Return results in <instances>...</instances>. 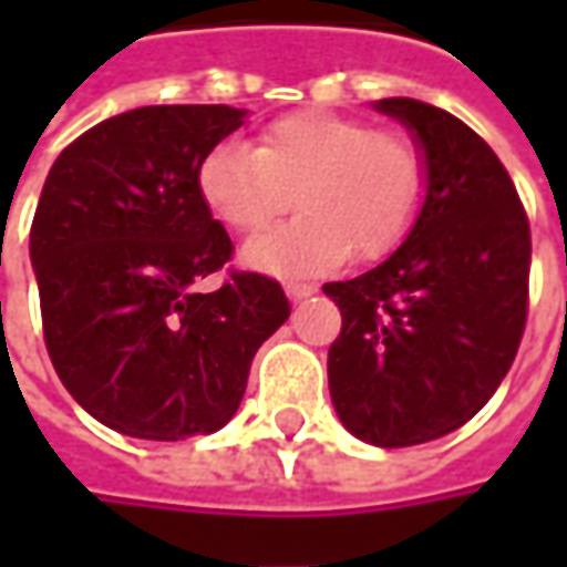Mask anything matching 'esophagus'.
I'll return each mask as SVG.
<instances>
[{
    "label": "esophagus",
    "mask_w": 567,
    "mask_h": 567,
    "mask_svg": "<svg viewBox=\"0 0 567 567\" xmlns=\"http://www.w3.org/2000/svg\"><path fill=\"white\" fill-rule=\"evenodd\" d=\"M284 290H287V299H290V302L309 299V296L316 293V287H312V284H293V280H290V284H284Z\"/></svg>",
    "instance_id": "34e87169"
}]
</instances>
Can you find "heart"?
I'll use <instances>...</instances> for the list:
<instances>
[{"instance_id":"heart-1","label":"heart","mask_w":567,"mask_h":567,"mask_svg":"<svg viewBox=\"0 0 567 567\" xmlns=\"http://www.w3.org/2000/svg\"><path fill=\"white\" fill-rule=\"evenodd\" d=\"M205 205L236 233L271 227L290 205V227L265 233L243 249L261 274L296 277L347 258L375 261L410 233L425 192L420 147L398 132L328 110L274 120L258 147L224 142L198 166Z\"/></svg>"}]
</instances>
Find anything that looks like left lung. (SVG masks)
Instances as JSON below:
<instances>
[{
    "instance_id": "obj_1",
    "label": "left lung",
    "mask_w": 567,
    "mask_h": 567,
    "mask_svg": "<svg viewBox=\"0 0 567 567\" xmlns=\"http://www.w3.org/2000/svg\"><path fill=\"white\" fill-rule=\"evenodd\" d=\"M375 110L413 135L425 195L401 249L324 284L343 318L328 388L347 432L406 447L461 429L508 375L527 324L530 224L508 169L470 125L413 97Z\"/></svg>"
}]
</instances>
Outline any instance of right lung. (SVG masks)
<instances>
[{
    "label": "right lung",
    "instance_id": "1",
    "mask_svg": "<svg viewBox=\"0 0 567 567\" xmlns=\"http://www.w3.org/2000/svg\"><path fill=\"white\" fill-rule=\"evenodd\" d=\"M246 122L224 103L138 106L69 144L40 192L31 265L55 375L97 423L179 442L233 420L251 357L290 318L280 284L233 271L198 166Z\"/></svg>",
    "mask_w": 567,
    "mask_h": 567
}]
</instances>
